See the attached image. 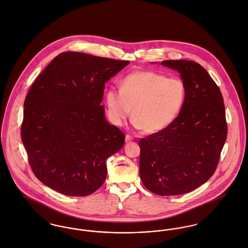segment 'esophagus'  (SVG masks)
Returning <instances> with one entry per match:
<instances>
[{"label":"esophagus","mask_w":248,"mask_h":248,"mask_svg":"<svg viewBox=\"0 0 248 248\" xmlns=\"http://www.w3.org/2000/svg\"><path fill=\"white\" fill-rule=\"evenodd\" d=\"M132 140H134V137L132 135H126V142H131Z\"/></svg>","instance_id":"1"}]
</instances>
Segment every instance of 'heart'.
<instances>
[{"label": "heart", "instance_id": "1", "mask_svg": "<svg viewBox=\"0 0 248 248\" xmlns=\"http://www.w3.org/2000/svg\"><path fill=\"white\" fill-rule=\"evenodd\" d=\"M186 99V87L180 78L135 71L122 79L120 90L111 88L107 92V114L112 123L121 126L132 113L137 129L154 134L176 120Z\"/></svg>", "mask_w": 248, "mask_h": 248}]
</instances>
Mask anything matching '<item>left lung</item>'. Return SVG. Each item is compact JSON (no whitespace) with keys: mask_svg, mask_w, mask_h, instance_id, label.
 Returning <instances> with one entry per match:
<instances>
[{"mask_svg":"<svg viewBox=\"0 0 248 248\" xmlns=\"http://www.w3.org/2000/svg\"><path fill=\"white\" fill-rule=\"evenodd\" d=\"M180 73L186 99L168 128L139 141L143 185L160 196L197 188L215 172L227 135L222 93L206 70L191 61H164Z\"/></svg>","mask_w":248,"mask_h":248,"instance_id":"left-lung-1","label":"left lung"}]
</instances>
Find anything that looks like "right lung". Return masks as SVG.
<instances>
[{
  "instance_id": "right-lung-1",
  "label": "right lung",
  "mask_w": 248,
  "mask_h": 248,
  "mask_svg": "<svg viewBox=\"0 0 248 248\" xmlns=\"http://www.w3.org/2000/svg\"><path fill=\"white\" fill-rule=\"evenodd\" d=\"M130 63L79 52L58 55L24 100L22 141L35 176L68 196H87L107 176L106 160L124 146L101 105L105 83Z\"/></svg>"
}]
</instances>
